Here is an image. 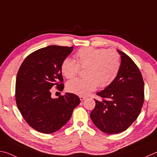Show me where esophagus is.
Wrapping results in <instances>:
<instances>
[{"label": "esophagus", "mask_w": 157, "mask_h": 157, "mask_svg": "<svg viewBox=\"0 0 157 157\" xmlns=\"http://www.w3.org/2000/svg\"><path fill=\"white\" fill-rule=\"evenodd\" d=\"M79 98H80V100L81 101H83V100H85L86 98V97H83V96H80V97H79Z\"/></svg>", "instance_id": "34e87169"}]
</instances>
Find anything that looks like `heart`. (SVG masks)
<instances>
[{"label": "heart", "instance_id": "heart-1", "mask_svg": "<svg viewBox=\"0 0 157 157\" xmlns=\"http://www.w3.org/2000/svg\"><path fill=\"white\" fill-rule=\"evenodd\" d=\"M76 60L66 58L61 65V71L66 78H71L77 75L79 67H87L84 78H74L67 84V88L74 94L86 96L94 91L98 86H109L119 73L121 57L116 51L91 47L83 48L76 52Z\"/></svg>", "mask_w": 157, "mask_h": 157}]
</instances>
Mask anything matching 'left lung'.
<instances>
[{
	"label": "left lung",
	"mask_w": 157,
	"mask_h": 157,
	"mask_svg": "<svg viewBox=\"0 0 157 157\" xmlns=\"http://www.w3.org/2000/svg\"><path fill=\"white\" fill-rule=\"evenodd\" d=\"M121 55V67L112 83L97 93L101 101L94 99L96 105L90 118L101 131L119 134L135 121L144 101V82L141 71L127 54Z\"/></svg>",
	"instance_id": "1"
}]
</instances>
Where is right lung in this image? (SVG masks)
I'll list each match as a JSON object with an SVG mask.
<instances>
[{"label":"right lung","mask_w":157,"mask_h":157,"mask_svg":"<svg viewBox=\"0 0 157 157\" xmlns=\"http://www.w3.org/2000/svg\"><path fill=\"white\" fill-rule=\"evenodd\" d=\"M73 48L50 45L39 49L27 56L18 70L16 105L26 122L41 133L60 130L81 102L78 96L71 93L56 98L51 97L50 90L54 86L60 91L64 88L61 65Z\"/></svg>","instance_id":"add662e5"}]
</instances>
